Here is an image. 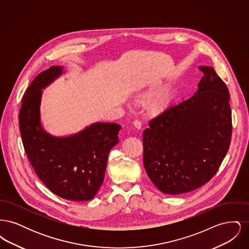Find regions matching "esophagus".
<instances>
[{
    "instance_id": "esophagus-1",
    "label": "esophagus",
    "mask_w": 249,
    "mask_h": 249,
    "mask_svg": "<svg viewBox=\"0 0 249 249\" xmlns=\"http://www.w3.org/2000/svg\"><path fill=\"white\" fill-rule=\"evenodd\" d=\"M133 126H134L136 129L141 130V128H142V123H141L139 120H134V121H133Z\"/></svg>"
}]
</instances>
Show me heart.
<instances>
[{
    "label": "heart",
    "mask_w": 249,
    "mask_h": 249,
    "mask_svg": "<svg viewBox=\"0 0 249 249\" xmlns=\"http://www.w3.org/2000/svg\"><path fill=\"white\" fill-rule=\"evenodd\" d=\"M161 90H162V88H160L159 86H154V87H151L148 89H146L143 94L145 97L150 98V97H153L155 95L159 94Z\"/></svg>",
    "instance_id": "b5f03b06"
}]
</instances>
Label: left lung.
I'll list each match as a JSON object with an SVG mask.
<instances>
[{
	"instance_id": "left-lung-1",
	"label": "left lung",
	"mask_w": 249,
	"mask_h": 249,
	"mask_svg": "<svg viewBox=\"0 0 249 249\" xmlns=\"http://www.w3.org/2000/svg\"><path fill=\"white\" fill-rule=\"evenodd\" d=\"M203 72L190 99L166 108L143 130V166L155 186L181 194L207 183L230 147V93L213 67Z\"/></svg>"
}]
</instances>
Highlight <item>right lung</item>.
<instances>
[{
	"mask_svg": "<svg viewBox=\"0 0 249 249\" xmlns=\"http://www.w3.org/2000/svg\"><path fill=\"white\" fill-rule=\"evenodd\" d=\"M66 71L52 66L39 73L26 90L19 112L24 149L48 190L70 201H89L100 190L110 150L119 143L121 126L94 122L70 135L55 136L41 120L43 89Z\"/></svg>",
	"mask_w": 249,
	"mask_h": 249,
	"instance_id": "right-lung-1",
	"label": "right lung"
}]
</instances>
